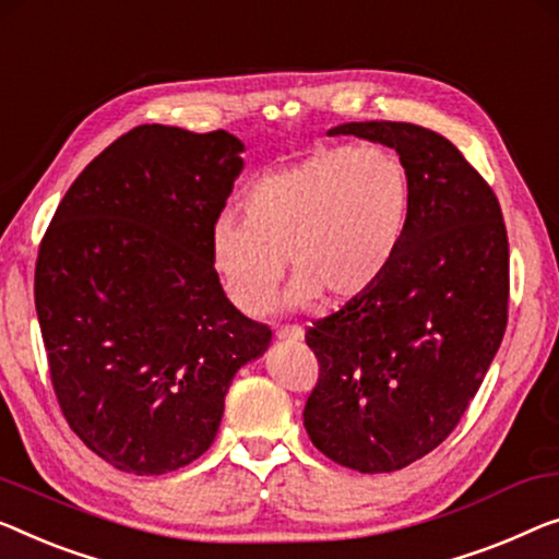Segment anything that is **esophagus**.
I'll return each instance as SVG.
<instances>
[{"label":"esophagus","instance_id":"1","mask_svg":"<svg viewBox=\"0 0 559 559\" xmlns=\"http://www.w3.org/2000/svg\"><path fill=\"white\" fill-rule=\"evenodd\" d=\"M278 338H290V341H304V329L296 326V323H290V326H281L276 331Z\"/></svg>","mask_w":559,"mask_h":559}]
</instances>
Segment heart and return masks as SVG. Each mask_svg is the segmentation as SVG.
<instances>
[{
  "label": "heart",
  "mask_w": 559,
  "mask_h": 559,
  "mask_svg": "<svg viewBox=\"0 0 559 559\" xmlns=\"http://www.w3.org/2000/svg\"><path fill=\"white\" fill-rule=\"evenodd\" d=\"M243 218L223 215L211 230L215 276L240 311L263 313L286 273L288 306L321 294L348 301L377 286L404 243L412 180L386 147H333L258 178Z\"/></svg>",
  "instance_id": "1"
}]
</instances>
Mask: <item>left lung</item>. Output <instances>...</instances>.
<instances>
[{"label":"left lung","mask_w":559,"mask_h":559,"mask_svg":"<svg viewBox=\"0 0 559 559\" xmlns=\"http://www.w3.org/2000/svg\"><path fill=\"white\" fill-rule=\"evenodd\" d=\"M329 135L394 147L412 215L377 286L306 331L319 381L304 427L341 466L396 472L452 435L502 344L510 243L495 190L439 132L379 120Z\"/></svg>","instance_id":"1"}]
</instances>
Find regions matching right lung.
Masks as SVG:
<instances>
[{
	"instance_id": "add662e5",
	"label": "right lung",
	"mask_w": 559,
	"mask_h": 559,
	"mask_svg": "<svg viewBox=\"0 0 559 559\" xmlns=\"http://www.w3.org/2000/svg\"><path fill=\"white\" fill-rule=\"evenodd\" d=\"M243 143L140 124L78 175L39 243L35 306L70 429L120 472L165 474L218 435L240 366L271 329L211 261Z\"/></svg>"
}]
</instances>
